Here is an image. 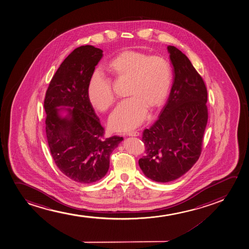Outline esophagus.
I'll list each match as a JSON object with an SVG mask.
<instances>
[{"label":"esophagus","instance_id":"34e87169","mask_svg":"<svg viewBox=\"0 0 249 249\" xmlns=\"http://www.w3.org/2000/svg\"><path fill=\"white\" fill-rule=\"evenodd\" d=\"M126 135L129 137H138L140 133L137 131H131V132H126Z\"/></svg>","mask_w":249,"mask_h":249}]
</instances>
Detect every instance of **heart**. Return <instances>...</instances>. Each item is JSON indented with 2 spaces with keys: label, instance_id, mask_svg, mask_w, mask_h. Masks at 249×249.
Listing matches in <instances>:
<instances>
[{
  "label": "heart",
  "instance_id": "obj_1",
  "mask_svg": "<svg viewBox=\"0 0 249 249\" xmlns=\"http://www.w3.org/2000/svg\"><path fill=\"white\" fill-rule=\"evenodd\" d=\"M106 69L117 80H127L126 95L130 98L120 103L109 118L113 131H126L143 123L147 111L163 105L173 82L170 62L161 56H150L135 50H124L107 63ZM88 97L94 108L107 111L116 101L111 82L100 71L91 74Z\"/></svg>",
  "mask_w": 249,
  "mask_h": 249
}]
</instances>
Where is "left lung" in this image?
Listing matches in <instances>:
<instances>
[{
    "instance_id": "left-lung-1",
    "label": "left lung",
    "mask_w": 249,
    "mask_h": 249,
    "mask_svg": "<svg viewBox=\"0 0 249 249\" xmlns=\"http://www.w3.org/2000/svg\"><path fill=\"white\" fill-rule=\"evenodd\" d=\"M173 83L159 118L142 139L145 155L138 163L146 178L158 182L174 181L198 160L208 123V91L187 56L168 46Z\"/></svg>"
}]
</instances>
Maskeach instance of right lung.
<instances>
[{
  "mask_svg": "<svg viewBox=\"0 0 249 249\" xmlns=\"http://www.w3.org/2000/svg\"><path fill=\"white\" fill-rule=\"evenodd\" d=\"M103 50L77 47L62 62L51 80L44 108L46 134L59 170L80 183L99 181L107 174L110 155L123 138H104L99 118L88 97V85ZM62 111L68 114L62 117Z\"/></svg>",
  "mask_w": 249,
  "mask_h": 249,
  "instance_id": "obj_1",
  "label": "right lung"
}]
</instances>
